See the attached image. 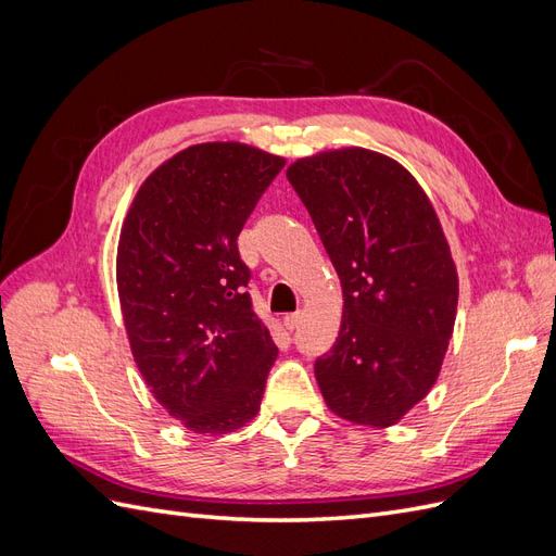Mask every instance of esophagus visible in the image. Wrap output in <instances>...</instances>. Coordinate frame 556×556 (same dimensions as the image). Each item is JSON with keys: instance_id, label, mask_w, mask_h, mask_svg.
<instances>
[{"instance_id": "34e87169", "label": "esophagus", "mask_w": 556, "mask_h": 556, "mask_svg": "<svg viewBox=\"0 0 556 556\" xmlns=\"http://www.w3.org/2000/svg\"><path fill=\"white\" fill-rule=\"evenodd\" d=\"M301 317H304V313L301 311H296V313H288L282 317V325H285V329H290V331H294L299 325H301Z\"/></svg>"}]
</instances>
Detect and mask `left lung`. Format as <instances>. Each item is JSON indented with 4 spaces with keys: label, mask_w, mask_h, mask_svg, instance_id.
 <instances>
[{
    "label": "left lung",
    "mask_w": 556,
    "mask_h": 556,
    "mask_svg": "<svg viewBox=\"0 0 556 556\" xmlns=\"http://www.w3.org/2000/svg\"><path fill=\"white\" fill-rule=\"evenodd\" d=\"M288 180L341 278L339 339L315 362L331 413L392 427L441 374L459 278L429 197L408 169L366 148L301 157Z\"/></svg>",
    "instance_id": "1"
}]
</instances>
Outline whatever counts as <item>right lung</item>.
Here are the masks:
<instances>
[{"instance_id":"obj_1","label":"right lung","mask_w":556,"mask_h":556,"mask_svg":"<svg viewBox=\"0 0 556 556\" xmlns=\"http://www.w3.org/2000/svg\"><path fill=\"white\" fill-rule=\"evenodd\" d=\"M282 166L237 141L190 146L143 180L125 217L115 276L131 355L194 433L250 422L278 357L237 239Z\"/></svg>"}]
</instances>
